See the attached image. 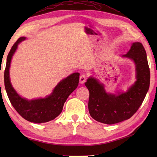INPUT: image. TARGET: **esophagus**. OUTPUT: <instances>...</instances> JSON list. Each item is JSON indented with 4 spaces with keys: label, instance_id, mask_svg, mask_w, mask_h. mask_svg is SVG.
<instances>
[{
    "label": "esophagus",
    "instance_id": "1",
    "mask_svg": "<svg viewBox=\"0 0 157 157\" xmlns=\"http://www.w3.org/2000/svg\"><path fill=\"white\" fill-rule=\"evenodd\" d=\"M86 80V78L84 75H82L80 77H79V83H80L81 84H84Z\"/></svg>",
    "mask_w": 157,
    "mask_h": 157
}]
</instances>
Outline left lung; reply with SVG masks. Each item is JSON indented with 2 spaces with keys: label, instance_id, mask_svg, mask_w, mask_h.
I'll return each instance as SVG.
<instances>
[{
  "label": "left lung",
  "instance_id": "obj_1",
  "mask_svg": "<svg viewBox=\"0 0 157 157\" xmlns=\"http://www.w3.org/2000/svg\"><path fill=\"white\" fill-rule=\"evenodd\" d=\"M122 57L132 59L136 67V81L126 92H106L104 85L94 77H90L85 83L90 92V115L96 121L105 124H114L131 117L141 106L149 88L151 73L142 43H133Z\"/></svg>",
  "mask_w": 157,
  "mask_h": 157
}]
</instances>
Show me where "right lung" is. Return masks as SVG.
Segmentation results:
<instances>
[{"mask_svg": "<svg viewBox=\"0 0 157 157\" xmlns=\"http://www.w3.org/2000/svg\"><path fill=\"white\" fill-rule=\"evenodd\" d=\"M25 39V37H20L13 44L7 56L4 74L5 87L11 105L23 118L33 123H46L55 119L62 112L67 98L78 87L79 73H73L63 79L51 94L45 98L28 100L21 97L12 86L9 69L18 44Z\"/></svg>", "mask_w": 157, "mask_h": 157, "instance_id": "right-lung-1", "label": "right lung"}]
</instances>
